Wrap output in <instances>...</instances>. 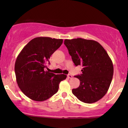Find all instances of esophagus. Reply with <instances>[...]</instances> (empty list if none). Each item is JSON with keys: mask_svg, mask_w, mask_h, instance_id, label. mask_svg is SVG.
Segmentation results:
<instances>
[{"mask_svg": "<svg viewBox=\"0 0 128 128\" xmlns=\"http://www.w3.org/2000/svg\"><path fill=\"white\" fill-rule=\"evenodd\" d=\"M67 76H68V78H72V75H70V74L68 75Z\"/></svg>", "mask_w": 128, "mask_h": 128, "instance_id": "obj_1", "label": "esophagus"}]
</instances>
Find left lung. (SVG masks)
Masks as SVG:
<instances>
[{
    "label": "left lung",
    "instance_id": "left-lung-1",
    "mask_svg": "<svg viewBox=\"0 0 128 128\" xmlns=\"http://www.w3.org/2000/svg\"><path fill=\"white\" fill-rule=\"evenodd\" d=\"M64 44L76 66H81L82 74L75 76L80 86L72 92L81 102L92 103L107 93L113 75V62L98 42L81 38L65 40Z\"/></svg>",
    "mask_w": 128,
    "mask_h": 128
}]
</instances>
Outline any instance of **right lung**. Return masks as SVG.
I'll list each match as a JSON object with an SVG mask.
<instances>
[{
	"label": "right lung",
	"mask_w": 128,
	"mask_h": 128,
	"mask_svg": "<svg viewBox=\"0 0 128 128\" xmlns=\"http://www.w3.org/2000/svg\"><path fill=\"white\" fill-rule=\"evenodd\" d=\"M62 39L39 37L31 40L16 58L15 72L18 85L23 93L36 101L50 98L58 91L59 84L66 79L65 74L46 70L50 58L60 47Z\"/></svg>",
	"instance_id": "right-lung-1"
}]
</instances>
